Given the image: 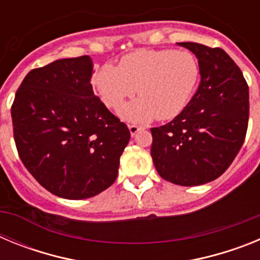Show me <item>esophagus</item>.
I'll return each instance as SVG.
<instances>
[{"mask_svg":"<svg viewBox=\"0 0 260 260\" xmlns=\"http://www.w3.org/2000/svg\"><path fill=\"white\" fill-rule=\"evenodd\" d=\"M142 126H137V125H128V130H130V134L133 135V137H134L135 134H137L138 132H139V130H142Z\"/></svg>","mask_w":260,"mask_h":260,"instance_id":"esophagus-1","label":"esophagus"}]
</instances>
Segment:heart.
<instances>
[{"instance_id": "heart-1", "label": "heart", "mask_w": 260, "mask_h": 260, "mask_svg": "<svg viewBox=\"0 0 260 260\" xmlns=\"http://www.w3.org/2000/svg\"><path fill=\"white\" fill-rule=\"evenodd\" d=\"M93 86L108 108L117 109L138 92L139 99L118 110L130 122L168 121L182 112L201 80V65L190 52L176 49L137 50L119 66L103 65L93 74Z\"/></svg>"}]
</instances>
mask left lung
I'll return each instance as SVG.
<instances>
[{"label":"left lung","instance_id":"obj_1","mask_svg":"<svg viewBox=\"0 0 260 260\" xmlns=\"http://www.w3.org/2000/svg\"><path fill=\"white\" fill-rule=\"evenodd\" d=\"M178 45L198 58L201 84L176 118L151 128V156L164 180L198 186L219 178L241 150L249 123V86L221 48Z\"/></svg>","mask_w":260,"mask_h":260}]
</instances>
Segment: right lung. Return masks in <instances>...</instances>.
<instances>
[{
	"label": "right lung",
	"instance_id": "right-lung-1",
	"mask_svg": "<svg viewBox=\"0 0 260 260\" xmlns=\"http://www.w3.org/2000/svg\"><path fill=\"white\" fill-rule=\"evenodd\" d=\"M89 56L34 69L11 105L18 153L44 189L65 199H86L116 181L130 141L126 123L95 96Z\"/></svg>",
	"mask_w": 260,
	"mask_h": 260
}]
</instances>
